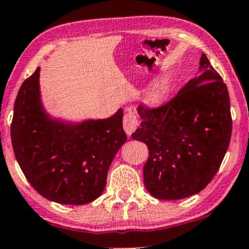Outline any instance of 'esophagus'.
<instances>
[{
	"label": "esophagus",
	"instance_id": "esophagus-1",
	"mask_svg": "<svg viewBox=\"0 0 249 249\" xmlns=\"http://www.w3.org/2000/svg\"><path fill=\"white\" fill-rule=\"evenodd\" d=\"M139 122L136 113H134L131 108H128L126 115L124 116V119H123V127H124V131L126 132L127 136H131V134L136 131Z\"/></svg>",
	"mask_w": 249,
	"mask_h": 249
}]
</instances>
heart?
<instances>
[{
    "mask_svg": "<svg viewBox=\"0 0 249 249\" xmlns=\"http://www.w3.org/2000/svg\"><path fill=\"white\" fill-rule=\"evenodd\" d=\"M172 85V81L167 76H159L152 82V84L146 89L142 95V101L146 103H153L160 99L165 93L168 92Z\"/></svg>",
    "mask_w": 249,
    "mask_h": 249,
    "instance_id": "heart-1",
    "label": "heart"
}]
</instances>
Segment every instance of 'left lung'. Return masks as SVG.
<instances>
[{
  "instance_id": "8db88e82",
  "label": "left lung",
  "mask_w": 249,
  "mask_h": 249,
  "mask_svg": "<svg viewBox=\"0 0 249 249\" xmlns=\"http://www.w3.org/2000/svg\"><path fill=\"white\" fill-rule=\"evenodd\" d=\"M198 72L162 107L137 108L142 123L132 138L148 148L144 184L157 199L179 200L204 190L230 145L227 87L205 53Z\"/></svg>"
}]
</instances>
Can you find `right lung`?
Returning a JSON list of instances; mask_svg holds the SVG:
<instances>
[{"label":"right lung","mask_w":249,"mask_h":249,"mask_svg":"<svg viewBox=\"0 0 249 249\" xmlns=\"http://www.w3.org/2000/svg\"><path fill=\"white\" fill-rule=\"evenodd\" d=\"M39 70L23 82L14 105L10 134L16 160L45 199L89 204L103 193L108 167L126 142L123 108L105 119L50 115L42 101Z\"/></svg>","instance_id":"right-lung-1"}]
</instances>
